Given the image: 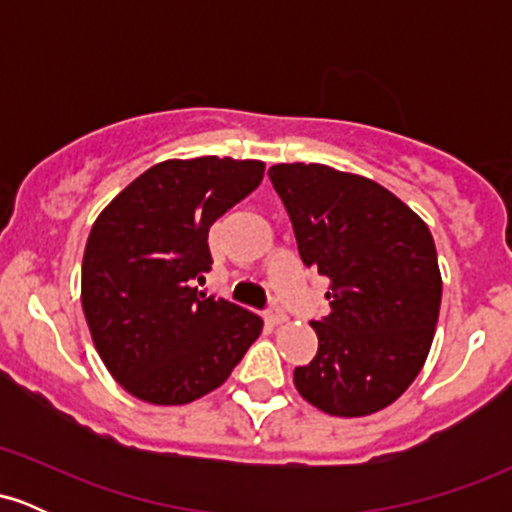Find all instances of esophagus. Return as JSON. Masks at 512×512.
<instances>
[{"mask_svg":"<svg viewBox=\"0 0 512 512\" xmlns=\"http://www.w3.org/2000/svg\"><path fill=\"white\" fill-rule=\"evenodd\" d=\"M267 320L272 322V325H281V322L289 320V315H286L281 308H272V310H269V313H267Z\"/></svg>","mask_w":512,"mask_h":512,"instance_id":"34e87169","label":"esophagus"}]
</instances>
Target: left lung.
<instances>
[{"instance_id": "left-lung-1", "label": "left lung", "mask_w": 512, "mask_h": 512, "mask_svg": "<svg viewBox=\"0 0 512 512\" xmlns=\"http://www.w3.org/2000/svg\"><path fill=\"white\" fill-rule=\"evenodd\" d=\"M305 267L330 279V315L313 320L317 354L293 370L305 402L332 416L390 407L424 368L440 281L431 231L402 199L322 163L269 168Z\"/></svg>"}]
</instances>
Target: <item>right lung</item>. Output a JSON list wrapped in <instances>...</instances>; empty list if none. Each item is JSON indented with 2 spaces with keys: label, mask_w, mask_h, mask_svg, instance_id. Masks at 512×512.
Masks as SVG:
<instances>
[{
  "label": "right lung",
  "mask_w": 512,
  "mask_h": 512,
  "mask_svg": "<svg viewBox=\"0 0 512 512\" xmlns=\"http://www.w3.org/2000/svg\"><path fill=\"white\" fill-rule=\"evenodd\" d=\"M262 161L156 163L101 211L81 264V305L98 356L129 395L187 404L226 383L262 317L197 291L209 228L262 182Z\"/></svg>",
  "instance_id": "add662e5"
}]
</instances>
